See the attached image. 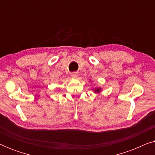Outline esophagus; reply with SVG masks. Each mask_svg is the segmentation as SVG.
Segmentation results:
<instances>
[{"mask_svg":"<svg viewBox=\"0 0 155 155\" xmlns=\"http://www.w3.org/2000/svg\"><path fill=\"white\" fill-rule=\"evenodd\" d=\"M71 77L72 78H77L78 77V73H75V72H74V73H71Z\"/></svg>","mask_w":155,"mask_h":155,"instance_id":"1","label":"esophagus"}]
</instances>
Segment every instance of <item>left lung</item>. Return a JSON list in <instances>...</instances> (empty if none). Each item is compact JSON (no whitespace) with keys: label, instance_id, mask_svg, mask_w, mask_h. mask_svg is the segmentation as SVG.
Returning <instances> with one entry per match:
<instances>
[{"label":"left lung","instance_id":"1","mask_svg":"<svg viewBox=\"0 0 155 155\" xmlns=\"http://www.w3.org/2000/svg\"><path fill=\"white\" fill-rule=\"evenodd\" d=\"M100 90H101L100 88H96V89H95V90H94L95 92H99V91H100Z\"/></svg>","mask_w":155,"mask_h":155}]
</instances>
